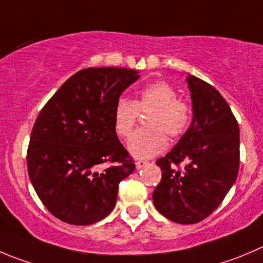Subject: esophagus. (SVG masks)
I'll use <instances>...</instances> for the list:
<instances>
[{
	"mask_svg": "<svg viewBox=\"0 0 263 263\" xmlns=\"http://www.w3.org/2000/svg\"><path fill=\"white\" fill-rule=\"evenodd\" d=\"M146 165H147V161H144V160H138V161H136L137 169H142V167L146 166Z\"/></svg>",
	"mask_w": 263,
	"mask_h": 263,
	"instance_id": "esophagus-1",
	"label": "esophagus"
}]
</instances>
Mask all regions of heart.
Wrapping results in <instances>:
<instances>
[{
    "label": "heart",
    "instance_id": "obj_1",
    "mask_svg": "<svg viewBox=\"0 0 263 263\" xmlns=\"http://www.w3.org/2000/svg\"><path fill=\"white\" fill-rule=\"evenodd\" d=\"M141 114L147 116L149 129L136 132L127 142V149L134 157L149 159L167 146L166 134L172 138L182 136L191 121L189 104L178 99V92L165 81L147 85L138 92L136 101L120 99L115 106L114 126L120 137L130 136Z\"/></svg>",
    "mask_w": 263,
    "mask_h": 263
}]
</instances>
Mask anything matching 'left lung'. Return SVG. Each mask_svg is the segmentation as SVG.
I'll return each instance as SVG.
<instances>
[{
    "label": "left lung",
    "mask_w": 263,
    "mask_h": 263,
    "mask_svg": "<svg viewBox=\"0 0 263 263\" xmlns=\"http://www.w3.org/2000/svg\"><path fill=\"white\" fill-rule=\"evenodd\" d=\"M192 121L178 143L157 160L161 182L152 194L155 208L171 221L197 223L213 213L239 172L240 133L223 97L208 82L187 74ZM184 161L179 171L174 166Z\"/></svg>",
    "instance_id": "obj_1"
}]
</instances>
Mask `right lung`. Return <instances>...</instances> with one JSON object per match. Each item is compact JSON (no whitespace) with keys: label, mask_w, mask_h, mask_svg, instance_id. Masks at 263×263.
I'll return each instance as SVG.
<instances>
[{"label":"right lung","mask_w":263,"mask_h":263,"mask_svg":"<svg viewBox=\"0 0 263 263\" xmlns=\"http://www.w3.org/2000/svg\"><path fill=\"white\" fill-rule=\"evenodd\" d=\"M134 69H81L40 112L27 152L28 174L47 211L86 226L115 208L119 183L136 169L114 126L115 106L139 79ZM104 162L114 165L103 171Z\"/></svg>","instance_id":"right-lung-1"}]
</instances>
